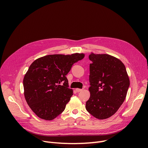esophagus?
<instances>
[{
  "label": "esophagus",
  "mask_w": 148,
  "mask_h": 148,
  "mask_svg": "<svg viewBox=\"0 0 148 148\" xmlns=\"http://www.w3.org/2000/svg\"><path fill=\"white\" fill-rule=\"evenodd\" d=\"M82 90H83V89H79V88H77V89H75V90H76V92H81V91H82Z\"/></svg>",
  "instance_id": "34e87169"
}]
</instances>
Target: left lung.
Listing matches in <instances>:
<instances>
[{
    "mask_svg": "<svg viewBox=\"0 0 148 148\" xmlns=\"http://www.w3.org/2000/svg\"><path fill=\"white\" fill-rule=\"evenodd\" d=\"M89 88L90 98L86 110L98 119L111 117L125 100L130 79L125 65L119 59L107 54L91 53Z\"/></svg>",
    "mask_w": 148,
    "mask_h": 148,
    "instance_id": "obj_1",
    "label": "left lung"
}]
</instances>
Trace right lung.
I'll list each match as a JSON object with an SVG mask.
<instances>
[{
    "label": "right lung",
    "instance_id": "obj_1",
    "mask_svg": "<svg viewBox=\"0 0 148 148\" xmlns=\"http://www.w3.org/2000/svg\"><path fill=\"white\" fill-rule=\"evenodd\" d=\"M84 53L50 54L36 59L23 79L24 95L35 114L51 121L63 112L73 95L66 75Z\"/></svg>",
    "mask_w": 148,
    "mask_h": 148
}]
</instances>
